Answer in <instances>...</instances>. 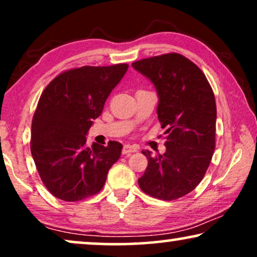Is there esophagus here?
<instances>
[{
    "label": "esophagus",
    "instance_id": "1",
    "mask_svg": "<svg viewBox=\"0 0 257 257\" xmlns=\"http://www.w3.org/2000/svg\"><path fill=\"white\" fill-rule=\"evenodd\" d=\"M139 150V147L137 145H127L124 146V149H122V154H128V153H132V152H137V151Z\"/></svg>",
    "mask_w": 257,
    "mask_h": 257
}]
</instances>
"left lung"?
I'll list each match as a JSON object with an SVG mask.
<instances>
[{"label": "left lung", "instance_id": "1", "mask_svg": "<svg viewBox=\"0 0 257 257\" xmlns=\"http://www.w3.org/2000/svg\"><path fill=\"white\" fill-rule=\"evenodd\" d=\"M154 84L157 113L165 128L166 152L152 156L139 187L156 199L171 201L191 193L205 177L215 150V97L205 73L177 52L132 63Z\"/></svg>", "mask_w": 257, "mask_h": 257}]
</instances>
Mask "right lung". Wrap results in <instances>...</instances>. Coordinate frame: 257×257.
I'll return each instance as SVG.
<instances>
[{
	"label": "right lung",
	"instance_id": "add662e5",
	"mask_svg": "<svg viewBox=\"0 0 257 257\" xmlns=\"http://www.w3.org/2000/svg\"><path fill=\"white\" fill-rule=\"evenodd\" d=\"M128 65L82 66L59 73L45 87L31 124V154L45 187L75 202L103 188L122 145L86 146V135Z\"/></svg>",
	"mask_w": 257,
	"mask_h": 257
}]
</instances>
